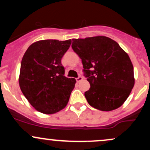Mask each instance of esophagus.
Wrapping results in <instances>:
<instances>
[{
	"mask_svg": "<svg viewBox=\"0 0 150 150\" xmlns=\"http://www.w3.org/2000/svg\"><path fill=\"white\" fill-rule=\"evenodd\" d=\"M82 80H83V77H82V76H79L78 77H77L76 78V81L77 82H80V81H82Z\"/></svg>",
	"mask_w": 150,
	"mask_h": 150,
	"instance_id": "34e87169",
	"label": "esophagus"
}]
</instances>
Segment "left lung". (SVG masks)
<instances>
[{
    "instance_id": "left-lung-1",
    "label": "left lung",
    "mask_w": 150,
    "mask_h": 150,
    "mask_svg": "<svg viewBox=\"0 0 150 150\" xmlns=\"http://www.w3.org/2000/svg\"><path fill=\"white\" fill-rule=\"evenodd\" d=\"M72 49L82 59L84 75L90 84L85 92L89 104L104 111L120 107L135 84L128 55L118 43L104 36L73 39Z\"/></svg>"
}]
</instances>
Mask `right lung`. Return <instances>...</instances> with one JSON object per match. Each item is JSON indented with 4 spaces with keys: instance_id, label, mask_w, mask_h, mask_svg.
<instances>
[{
    "instance_id": "add662e5",
    "label": "right lung",
    "mask_w": 150,
    "mask_h": 150,
    "mask_svg": "<svg viewBox=\"0 0 150 150\" xmlns=\"http://www.w3.org/2000/svg\"><path fill=\"white\" fill-rule=\"evenodd\" d=\"M71 39H46L34 42L24 54L19 84L30 104L39 112L52 114L64 108L76 80L64 75L61 58Z\"/></svg>"
}]
</instances>
